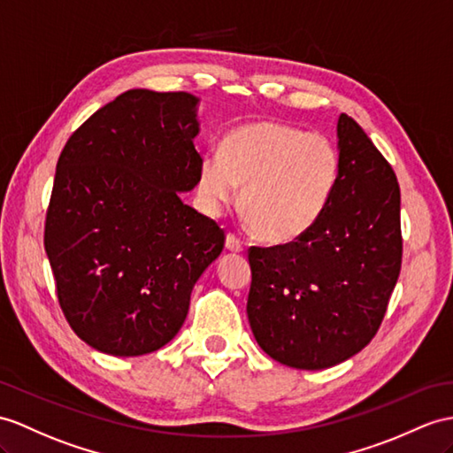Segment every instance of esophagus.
<instances>
[{"instance_id":"1","label":"esophagus","mask_w":453,"mask_h":453,"mask_svg":"<svg viewBox=\"0 0 453 453\" xmlns=\"http://www.w3.org/2000/svg\"><path fill=\"white\" fill-rule=\"evenodd\" d=\"M226 250H230V251H236V253H240V251H244V244H242V240L236 236V234H226Z\"/></svg>"}]
</instances>
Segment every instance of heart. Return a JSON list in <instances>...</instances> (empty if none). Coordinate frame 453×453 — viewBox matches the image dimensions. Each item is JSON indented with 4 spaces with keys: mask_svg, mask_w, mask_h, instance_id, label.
<instances>
[{
    "mask_svg": "<svg viewBox=\"0 0 453 453\" xmlns=\"http://www.w3.org/2000/svg\"><path fill=\"white\" fill-rule=\"evenodd\" d=\"M340 176V153L323 134L280 120H259L230 130L219 153L203 156L197 192L209 213L236 200L256 234L288 244L315 226Z\"/></svg>",
    "mask_w": 453,
    "mask_h": 453,
    "instance_id": "1",
    "label": "heart"
}]
</instances>
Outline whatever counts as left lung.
I'll list each match as a JSON object with an SVG mask.
<instances>
[{"label":"left lung","instance_id":"8db88e82","mask_svg":"<svg viewBox=\"0 0 453 453\" xmlns=\"http://www.w3.org/2000/svg\"><path fill=\"white\" fill-rule=\"evenodd\" d=\"M340 176L321 219L294 242L250 248L248 319L265 354L334 367L365 348L402 269L400 186L354 119H338Z\"/></svg>","mask_w":453,"mask_h":453}]
</instances>
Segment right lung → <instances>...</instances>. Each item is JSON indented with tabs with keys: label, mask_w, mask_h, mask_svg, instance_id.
<instances>
[{
	"label": "right lung",
	"mask_w": 453,
	"mask_h": 453,
	"mask_svg": "<svg viewBox=\"0 0 453 453\" xmlns=\"http://www.w3.org/2000/svg\"><path fill=\"white\" fill-rule=\"evenodd\" d=\"M200 99L128 90L65 143L43 246L59 305L88 346L151 354L179 333L202 273L223 251L213 219L180 200L197 184Z\"/></svg>",
	"instance_id": "add662e5"
}]
</instances>
